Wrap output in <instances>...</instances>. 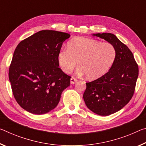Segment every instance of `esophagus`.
Returning <instances> with one entry per match:
<instances>
[{"instance_id": "obj_1", "label": "esophagus", "mask_w": 146, "mask_h": 146, "mask_svg": "<svg viewBox=\"0 0 146 146\" xmlns=\"http://www.w3.org/2000/svg\"><path fill=\"white\" fill-rule=\"evenodd\" d=\"M77 81V78H75V77H73L71 78V84H74Z\"/></svg>"}]
</instances>
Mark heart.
Returning a JSON list of instances; mask_svg holds the SVG:
<instances>
[{
	"label": "heart",
	"mask_w": 146,
	"mask_h": 146,
	"mask_svg": "<svg viewBox=\"0 0 146 146\" xmlns=\"http://www.w3.org/2000/svg\"><path fill=\"white\" fill-rule=\"evenodd\" d=\"M116 52L108 42L82 37H77L67 43V50L58 54V62L66 73H70L77 64V72L84 75L88 79H96L109 70L115 60Z\"/></svg>",
	"instance_id": "1"
}]
</instances>
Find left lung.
I'll return each mask as SVG.
<instances>
[{"instance_id": "obj_1", "label": "left lung", "mask_w": 146, "mask_h": 146, "mask_svg": "<svg viewBox=\"0 0 146 146\" xmlns=\"http://www.w3.org/2000/svg\"><path fill=\"white\" fill-rule=\"evenodd\" d=\"M114 46L116 56L109 71L102 77L87 82L83 98L89 109L100 115L117 112L128 103L135 92L138 66L133 53L114 34H94Z\"/></svg>"}]
</instances>
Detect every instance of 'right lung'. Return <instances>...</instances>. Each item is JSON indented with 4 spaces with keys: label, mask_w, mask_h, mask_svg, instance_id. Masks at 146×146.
Wrapping results in <instances>:
<instances>
[{
    "label": "right lung",
    "mask_w": 146,
    "mask_h": 146,
    "mask_svg": "<svg viewBox=\"0 0 146 146\" xmlns=\"http://www.w3.org/2000/svg\"><path fill=\"white\" fill-rule=\"evenodd\" d=\"M70 34L41 31L18 44L9 69L13 96L23 109L44 114L56 107L71 77L58 68V54Z\"/></svg>",
    "instance_id": "add662e5"
}]
</instances>
